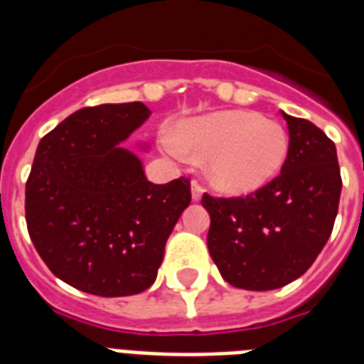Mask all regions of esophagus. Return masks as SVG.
I'll use <instances>...</instances> for the list:
<instances>
[{
  "instance_id": "obj_1",
  "label": "esophagus",
  "mask_w": 364,
  "mask_h": 364,
  "mask_svg": "<svg viewBox=\"0 0 364 364\" xmlns=\"http://www.w3.org/2000/svg\"><path fill=\"white\" fill-rule=\"evenodd\" d=\"M191 194H193V200L194 202H200L202 200V194H204V188L200 185L198 181H193L191 183Z\"/></svg>"
}]
</instances>
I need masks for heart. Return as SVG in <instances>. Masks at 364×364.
<instances>
[{"mask_svg":"<svg viewBox=\"0 0 364 364\" xmlns=\"http://www.w3.org/2000/svg\"><path fill=\"white\" fill-rule=\"evenodd\" d=\"M160 147L185 159L202 156L211 187L227 196H247L279 176L289 156V134L257 111L227 109L179 121L162 132Z\"/></svg>","mask_w":364,"mask_h":364,"instance_id":"heart-1","label":"heart"}]
</instances>
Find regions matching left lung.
<instances>
[{"mask_svg": "<svg viewBox=\"0 0 364 364\" xmlns=\"http://www.w3.org/2000/svg\"><path fill=\"white\" fill-rule=\"evenodd\" d=\"M289 156L282 173L245 198L204 194L208 249L225 282L272 291L304 274L325 247L338 213L336 147L316 124L283 113Z\"/></svg>", "mask_w": 364, "mask_h": 364, "instance_id": "obj_1", "label": "left lung"}]
</instances>
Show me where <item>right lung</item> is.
<instances>
[{"label":"right lung","mask_w":364,"mask_h":364,"mask_svg":"<svg viewBox=\"0 0 364 364\" xmlns=\"http://www.w3.org/2000/svg\"><path fill=\"white\" fill-rule=\"evenodd\" d=\"M149 115L141 102L85 107L37 145L28 232L54 276L82 293L130 296L151 287L191 204L188 179L147 181L141 159L122 145Z\"/></svg>","instance_id":"obj_1"}]
</instances>
